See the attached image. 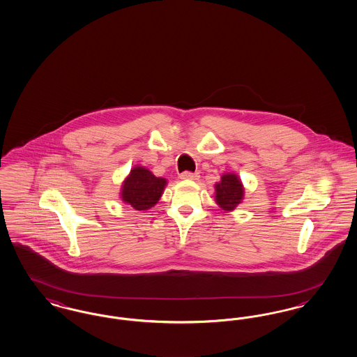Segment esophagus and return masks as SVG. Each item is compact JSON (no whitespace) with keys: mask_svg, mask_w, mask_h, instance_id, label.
<instances>
[{"mask_svg":"<svg viewBox=\"0 0 357 357\" xmlns=\"http://www.w3.org/2000/svg\"><path fill=\"white\" fill-rule=\"evenodd\" d=\"M179 176H181V179H185V181H195V179L199 178V174L198 172H191V171H185Z\"/></svg>","mask_w":357,"mask_h":357,"instance_id":"obj_1","label":"esophagus"}]
</instances>
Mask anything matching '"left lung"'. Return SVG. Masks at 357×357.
Here are the masks:
<instances>
[{
    "instance_id": "8db88e82",
    "label": "left lung",
    "mask_w": 357,
    "mask_h": 357,
    "mask_svg": "<svg viewBox=\"0 0 357 357\" xmlns=\"http://www.w3.org/2000/svg\"><path fill=\"white\" fill-rule=\"evenodd\" d=\"M243 198V187L237 175L225 174L221 182L215 185V201L223 210H234Z\"/></svg>"
}]
</instances>
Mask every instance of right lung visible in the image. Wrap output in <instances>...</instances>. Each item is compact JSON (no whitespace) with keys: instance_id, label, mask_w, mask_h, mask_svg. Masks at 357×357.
Returning a JSON list of instances; mask_svg holds the SVG:
<instances>
[{"instance_id":"obj_1","label":"right lung","mask_w":357,"mask_h":357,"mask_svg":"<svg viewBox=\"0 0 357 357\" xmlns=\"http://www.w3.org/2000/svg\"><path fill=\"white\" fill-rule=\"evenodd\" d=\"M166 186V179L156 178L144 167H135L121 188V198L136 210H147L156 204Z\"/></svg>"}]
</instances>
